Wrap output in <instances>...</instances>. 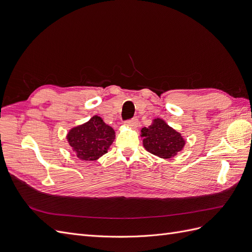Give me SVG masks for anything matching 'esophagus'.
<instances>
[{
    "instance_id": "esophagus-1",
    "label": "esophagus",
    "mask_w": 252,
    "mask_h": 252,
    "mask_svg": "<svg viewBox=\"0 0 252 252\" xmlns=\"http://www.w3.org/2000/svg\"><path fill=\"white\" fill-rule=\"evenodd\" d=\"M138 124H139V121H138V119H135V118L130 120V121L125 122V125L129 128H135L136 126H138Z\"/></svg>"
}]
</instances>
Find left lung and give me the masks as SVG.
Listing matches in <instances>:
<instances>
[{"mask_svg":"<svg viewBox=\"0 0 252 252\" xmlns=\"http://www.w3.org/2000/svg\"><path fill=\"white\" fill-rule=\"evenodd\" d=\"M143 146L150 154L168 159L178 156L185 147L186 141L179 131L161 118H155L151 125L141 129Z\"/></svg>","mask_w":252,"mask_h":252,"instance_id":"8db88e82","label":"left lung"}]
</instances>
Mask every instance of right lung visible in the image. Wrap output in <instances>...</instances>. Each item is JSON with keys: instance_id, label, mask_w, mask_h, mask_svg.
Masks as SVG:
<instances>
[{"instance_id": "right-lung-1", "label": "right lung", "mask_w": 252, "mask_h": 252, "mask_svg": "<svg viewBox=\"0 0 252 252\" xmlns=\"http://www.w3.org/2000/svg\"><path fill=\"white\" fill-rule=\"evenodd\" d=\"M66 139L79 159L93 162L107 154L116 132L101 117L94 116L85 123L72 127Z\"/></svg>"}]
</instances>
